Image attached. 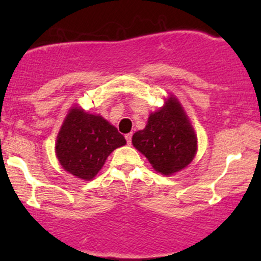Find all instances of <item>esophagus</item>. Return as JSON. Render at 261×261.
<instances>
[{"label":"esophagus","instance_id":"1","mask_svg":"<svg viewBox=\"0 0 261 261\" xmlns=\"http://www.w3.org/2000/svg\"><path fill=\"white\" fill-rule=\"evenodd\" d=\"M125 139H126L127 145H131V139H133V134H127V135H125Z\"/></svg>","mask_w":261,"mask_h":261}]
</instances>
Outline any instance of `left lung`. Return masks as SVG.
<instances>
[{
    "label": "left lung",
    "instance_id": "8db88e82",
    "mask_svg": "<svg viewBox=\"0 0 261 261\" xmlns=\"http://www.w3.org/2000/svg\"><path fill=\"white\" fill-rule=\"evenodd\" d=\"M133 145L158 173L172 175L194 160L197 139L181 104L170 95L158 112L149 114L146 127L134 134Z\"/></svg>",
    "mask_w": 261,
    "mask_h": 261
}]
</instances>
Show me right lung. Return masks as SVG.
Wrapping results in <instances>:
<instances>
[{
    "label": "right lung",
    "instance_id": "right-lung-1",
    "mask_svg": "<svg viewBox=\"0 0 261 261\" xmlns=\"http://www.w3.org/2000/svg\"><path fill=\"white\" fill-rule=\"evenodd\" d=\"M125 143V137L103 116L74 107L60 128L55 151L66 172L83 180H92L108 155Z\"/></svg>",
    "mask_w": 261,
    "mask_h": 261
}]
</instances>
